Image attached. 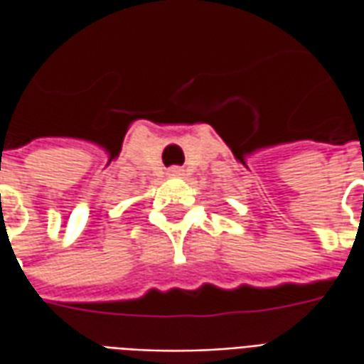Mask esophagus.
<instances>
[{
  "label": "esophagus",
  "mask_w": 364,
  "mask_h": 364,
  "mask_svg": "<svg viewBox=\"0 0 364 364\" xmlns=\"http://www.w3.org/2000/svg\"><path fill=\"white\" fill-rule=\"evenodd\" d=\"M167 175H169V177H181L183 169L181 167H171V169L167 171Z\"/></svg>",
  "instance_id": "esophagus-1"
}]
</instances>
